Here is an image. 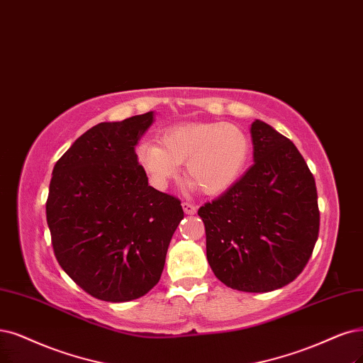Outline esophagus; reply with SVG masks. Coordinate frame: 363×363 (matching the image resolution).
<instances>
[{"label":"esophagus","instance_id":"obj_1","mask_svg":"<svg viewBox=\"0 0 363 363\" xmlns=\"http://www.w3.org/2000/svg\"><path fill=\"white\" fill-rule=\"evenodd\" d=\"M182 209L185 213H189V216H194V213L197 212V206H194L190 202H182Z\"/></svg>","mask_w":363,"mask_h":363}]
</instances>
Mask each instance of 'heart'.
Masks as SVG:
<instances>
[{
	"instance_id": "1",
	"label": "heart",
	"mask_w": 363,
	"mask_h": 363,
	"mask_svg": "<svg viewBox=\"0 0 363 363\" xmlns=\"http://www.w3.org/2000/svg\"><path fill=\"white\" fill-rule=\"evenodd\" d=\"M158 143L138 147L139 164L154 184L164 186L185 163L186 179L209 196L230 189L242 174L250 154L245 133L232 124H178L161 133Z\"/></svg>"
}]
</instances>
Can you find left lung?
Returning a JSON list of instances; mask_svg holds the SVG:
<instances>
[{"label": "left lung", "mask_w": 363, "mask_h": 363, "mask_svg": "<svg viewBox=\"0 0 363 363\" xmlns=\"http://www.w3.org/2000/svg\"><path fill=\"white\" fill-rule=\"evenodd\" d=\"M254 164L199 209L211 269L227 287L264 293L287 286L310 260L320 229L311 170L290 139L251 124Z\"/></svg>", "instance_id": "1"}]
</instances>
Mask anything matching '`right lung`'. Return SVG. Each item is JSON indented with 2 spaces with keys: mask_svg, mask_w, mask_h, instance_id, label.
I'll list each match as a JSON object with an SVG mask.
<instances>
[{
  "mask_svg": "<svg viewBox=\"0 0 363 363\" xmlns=\"http://www.w3.org/2000/svg\"><path fill=\"white\" fill-rule=\"evenodd\" d=\"M154 121L147 112L84 133L52 172L46 218L64 272L91 296H145L163 272L184 218L181 200L147 185L136 147Z\"/></svg>",
  "mask_w": 363,
  "mask_h": 363,
  "instance_id": "add662e5",
  "label": "right lung"
}]
</instances>
